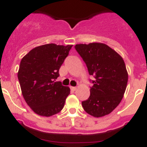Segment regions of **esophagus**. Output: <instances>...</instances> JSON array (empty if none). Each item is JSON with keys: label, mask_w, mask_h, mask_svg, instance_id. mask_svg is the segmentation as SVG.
I'll return each mask as SVG.
<instances>
[{"label": "esophagus", "mask_w": 147, "mask_h": 147, "mask_svg": "<svg viewBox=\"0 0 147 147\" xmlns=\"http://www.w3.org/2000/svg\"><path fill=\"white\" fill-rule=\"evenodd\" d=\"M70 89H71V90H72V91H75L77 88L75 87V86H70Z\"/></svg>", "instance_id": "34e87169"}]
</instances>
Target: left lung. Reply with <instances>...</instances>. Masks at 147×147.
Instances as JSON below:
<instances>
[{
  "instance_id": "1",
  "label": "left lung",
  "mask_w": 147,
  "mask_h": 147,
  "mask_svg": "<svg viewBox=\"0 0 147 147\" xmlns=\"http://www.w3.org/2000/svg\"><path fill=\"white\" fill-rule=\"evenodd\" d=\"M75 49L95 78L90 87V96L82 101L88 114L100 118L118 107L124 95L128 81L125 63L114 49L101 43L76 44Z\"/></svg>"
}]
</instances>
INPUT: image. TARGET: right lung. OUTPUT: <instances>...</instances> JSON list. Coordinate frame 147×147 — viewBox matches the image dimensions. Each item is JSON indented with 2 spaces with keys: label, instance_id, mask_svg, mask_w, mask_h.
Returning <instances> with one entry per match:
<instances>
[{
  "label": "right lung",
  "instance_id": "right-lung-1",
  "mask_svg": "<svg viewBox=\"0 0 147 147\" xmlns=\"http://www.w3.org/2000/svg\"><path fill=\"white\" fill-rule=\"evenodd\" d=\"M72 47L55 43L39 46L20 61L18 78L22 95L36 114L49 117L63 108L70 89L55 81Z\"/></svg>",
  "mask_w": 147,
  "mask_h": 147
}]
</instances>
